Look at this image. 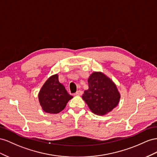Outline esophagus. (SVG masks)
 I'll list each match as a JSON object with an SVG mask.
<instances>
[{
  "mask_svg": "<svg viewBox=\"0 0 157 157\" xmlns=\"http://www.w3.org/2000/svg\"><path fill=\"white\" fill-rule=\"evenodd\" d=\"M75 95H82V91H81V90H79V91H78L77 92H76L75 94H74Z\"/></svg>",
  "mask_w": 157,
  "mask_h": 157,
  "instance_id": "esophagus-1",
  "label": "esophagus"
}]
</instances>
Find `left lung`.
I'll return each mask as SVG.
<instances>
[{
	"mask_svg": "<svg viewBox=\"0 0 157 157\" xmlns=\"http://www.w3.org/2000/svg\"><path fill=\"white\" fill-rule=\"evenodd\" d=\"M89 89L82 98L94 114L102 116L118 105L120 98L116 85L101 72H93L88 79Z\"/></svg>",
	"mask_w": 157,
	"mask_h": 157,
	"instance_id": "1",
	"label": "left lung"
}]
</instances>
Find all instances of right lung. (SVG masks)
Segmentation results:
<instances>
[{
  "mask_svg": "<svg viewBox=\"0 0 157 157\" xmlns=\"http://www.w3.org/2000/svg\"><path fill=\"white\" fill-rule=\"evenodd\" d=\"M72 98L59 82L57 74L47 79L39 93L40 105L43 110L49 114L59 113Z\"/></svg>",
  "mask_w": 157,
  "mask_h": 157,
  "instance_id": "right-lung-1",
  "label": "right lung"
}]
</instances>
